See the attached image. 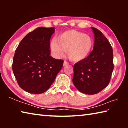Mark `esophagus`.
I'll use <instances>...</instances> for the list:
<instances>
[{
    "label": "esophagus",
    "mask_w": 128,
    "mask_h": 128,
    "mask_svg": "<svg viewBox=\"0 0 128 128\" xmlns=\"http://www.w3.org/2000/svg\"><path fill=\"white\" fill-rule=\"evenodd\" d=\"M69 64V62H67L66 61H64V64H63V66H67V65Z\"/></svg>",
    "instance_id": "1"
}]
</instances>
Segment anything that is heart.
I'll list each match as a JSON object with an SVG mask.
<instances>
[{
	"mask_svg": "<svg viewBox=\"0 0 128 128\" xmlns=\"http://www.w3.org/2000/svg\"><path fill=\"white\" fill-rule=\"evenodd\" d=\"M51 49L56 57L67 52L69 59L73 62L85 60L92 53L94 43L89 36L75 30H67L59 34L51 42Z\"/></svg>",
	"mask_w": 128,
	"mask_h": 128,
	"instance_id": "obj_1",
	"label": "heart"
}]
</instances>
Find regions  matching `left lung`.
<instances>
[{"label": "left lung", "instance_id": "left-lung-1", "mask_svg": "<svg viewBox=\"0 0 128 128\" xmlns=\"http://www.w3.org/2000/svg\"><path fill=\"white\" fill-rule=\"evenodd\" d=\"M94 44L88 57L74 65L73 83L80 92L95 94L107 87L114 69L113 50L102 32L92 27Z\"/></svg>", "mask_w": 128, "mask_h": 128}]
</instances>
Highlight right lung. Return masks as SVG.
Returning a JSON list of instances; mask_svg holds the SVG:
<instances>
[{
	"instance_id": "obj_1",
	"label": "right lung",
	"mask_w": 128,
	"mask_h": 128,
	"mask_svg": "<svg viewBox=\"0 0 128 128\" xmlns=\"http://www.w3.org/2000/svg\"><path fill=\"white\" fill-rule=\"evenodd\" d=\"M55 28L39 27L24 38L15 51L12 70L20 87L32 94L46 92L63 65L50 55V40Z\"/></svg>"
}]
</instances>
